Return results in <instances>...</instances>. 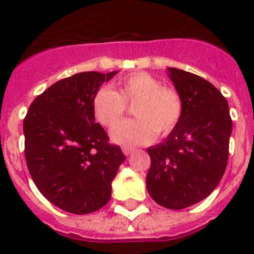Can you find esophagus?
<instances>
[{
    "label": "esophagus",
    "mask_w": 254,
    "mask_h": 254,
    "mask_svg": "<svg viewBox=\"0 0 254 254\" xmlns=\"http://www.w3.org/2000/svg\"><path fill=\"white\" fill-rule=\"evenodd\" d=\"M122 151H123V154L125 155H129V154H132V152L134 151V149L133 147H129V146H125L122 149Z\"/></svg>",
    "instance_id": "1"
}]
</instances>
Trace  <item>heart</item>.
I'll use <instances>...</instances> for the list:
<instances>
[{"mask_svg": "<svg viewBox=\"0 0 254 254\" xmlns=\"http://www.w3.org/2000/svg\"><path fill=\"white\" fill-rule=\"evenodd\" d=\"M126 104H134L136 118L118 123L111 131L112 141L125 146L149 143L156 136H167L181 121L183 103L174 89L161 86L158 78L147 72L126 76L117 91L103 86L93 96L91 108L95 120L112 127L122 118Z\"/></svg>", "mask_w": 254, "mask_h": 254, "instance_id": "heart-1", "label": "heart"}]
</instances>
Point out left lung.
Segmentation results:
<instances>
[{"instance_id":"left-lung-1","label":"left lung","mask_w":254,"mask_h":254,"mask_svg":"<svg viewBox=\"0 0 254 254\" xmlns=\"http://www.w3.org/2000/svg\"><path fill=\"white\" fill-rule=\"evenodd\" d=\"M167 71L183 113L164 142L147 149L146 187L156 203L182 210L210 196L223 178L233 122L228 102L214 85L183 69Z\"/></svg>"}]
</instances>
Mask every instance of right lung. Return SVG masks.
<instances>
[{
	"instance_id": "right-lung-1",
	"label": "right lung",
	"mask_w": 254,
	"mask_h": 254,
	"mask_svg": "<svg viewBox=\"0 0 254 254\" xmlns=\"http://www.w3.org/2000/svg\"><path fill=\"white\" fill-rule=\"evenodd\" d=\"M118 71L80 72L49 86L24 120L25 158L39 192L76 215L99 210L111 198L112 182L126 160L91 108L93 96Z\"/></svg>"
}]
</instances>
